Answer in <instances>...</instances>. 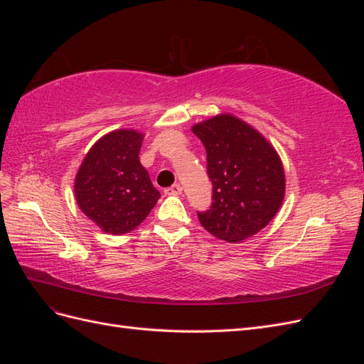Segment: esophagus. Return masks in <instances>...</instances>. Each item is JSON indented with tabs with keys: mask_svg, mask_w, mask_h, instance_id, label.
Here are the masks:
<instances>
[{
	"mask_svg": "<svg viewBox=\"0 0 364 364\" xmlns=\"http://www.w3.org/2000/svg\"><path fill=\"white\" fill-rule=\"evenodd\" d=\"M165 194H168V196H179V194H182V186H181L179 183H174L173 186H170V188L165 190Z\"/></svg>",
	"mask_w": 364,
	"mask_h": 364,
	"instance_id": "34e87169",
	"label": "esophagus"
}]
</instances>
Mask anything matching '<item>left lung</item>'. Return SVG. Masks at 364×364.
<instances>
[{
	"label": "left lung",
	"instance_id": "obj_1",
	"mask_svg": "<svg viewBox=\"0 0 364 364\" xmlns=\"http://www.w3.org/2000/svg\"><path fill=\"white\" fill-rule=\"evenodd\" d=\"M206 149L213 205L197 213L209 234L228 243L258 234L278 214L285 197L284 165L261 132L232 114L191 127Z\"/></svg>",
	"mask_w": 364,
	"mask_h": 364
}]
</instances>
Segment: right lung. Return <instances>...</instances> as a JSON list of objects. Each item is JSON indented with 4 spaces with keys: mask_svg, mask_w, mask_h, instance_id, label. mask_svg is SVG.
<instances>
[{
    "mask_svg": "<svg viewBox=\"0 0 364 364\" xmlns=\"http://www.w3.org/2000/svg\"><path fill=\"white\" fill-rule=\"evenodd\" d=\"M142 139L135 129L109 132L86 153L75 174L77 205L106 234L134 230L161 197L139 162Z\"/></svg>",
    "mask_w": 364,
    "mask_h": 364,
    "instance_id": "1",
    "label": "right lung"
}]
</instances>
